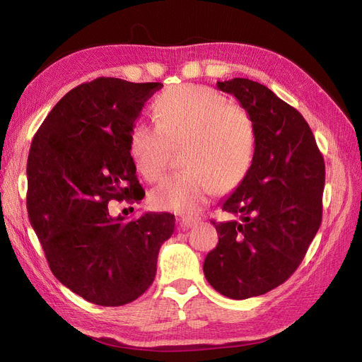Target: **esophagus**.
Segmentation results:
<instances>
[{
    "label": "esophagus",
    "instance_id": "obj_1",
    "mask_svg": "<svg viewBox=\"0 0 362 362\" xmlns=\"http://www.w3.org/2000/svg\"><path fill=\"white\" fill-rule=\"evenodd\" d=\"M198 222H199L198 217H190V216H187V217H181V218H180V225H181L182 229H189V228L194 226Z\"/></svg>",
    "mask_w": 362,
    "mask_h": 362
}]
</instances>
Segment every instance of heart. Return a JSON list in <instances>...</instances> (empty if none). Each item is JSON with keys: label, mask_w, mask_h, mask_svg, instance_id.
<instances>
[{"label": "heart", "mask_w": 362, "mask_h": 362, "mask_svg": "<svg viewBox=\"0 0 362 362\" xmlns=\"http://www.w3.org/2000/svg\"><path fill=\"white\" fill-rule=\"evenodd\" d=\"M157 125L139 124L129 136V157L146 181H158L172 149L182 148L184 172L164 180L149 202L160 211L198 213L216 190L237 189L257 152V125L246 108L214 90L181 86L154 103Z\"/></svg>", "instance_id": "obj_1"}]
</instances>
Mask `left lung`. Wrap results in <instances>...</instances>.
<instances>
[{"instance_id":"1","label":"left lung","mask_w":362,"mask_h":362,"mask_svg":"<svg viewBox=\"0 0 362 362\" xmlns=\"http://www.w3.org/2000/svg\"><path fill=\"white\" fill-rule=\"evenodd\" d=\"M257 125V152L243 182L222 204L231 221L213 222L217 246L204 275L229 299L264 294L299 267L322 223L325 161L303 116L269 87L217 81Z\"/></svg>"}]
</instances>
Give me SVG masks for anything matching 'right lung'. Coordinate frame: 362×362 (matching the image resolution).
Returning <instances> with one entry per match:
<instances>
[{
	"mask_svg": "<svg viewBox=\"0 0 362 362\" xmlns=\"http://www.w3.org/2000/svg\"><path fill=\"white\" fill-rule=\"evenodd\" d=\"M161 83L96 78L64 95L33 137L27 210L51 272L87 302L120 306L144 294L157 273L175 216L113 217L110 201L139 202L145 190L129 136Z\"/></svg>",
	"mask_w": 362,
	"mask_h": 362,
	"instance_id": "obj_1",
	"label": "right lung"
}]
</instances>
